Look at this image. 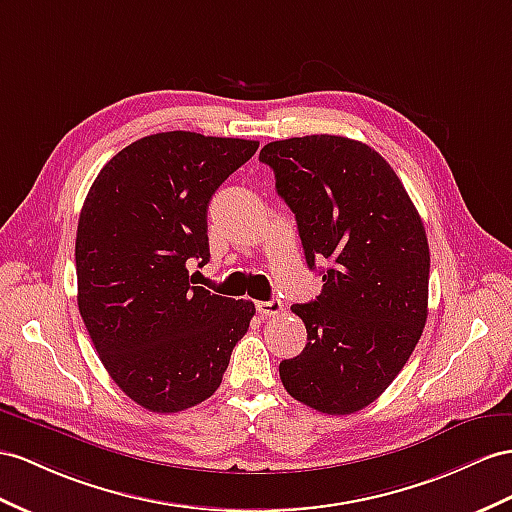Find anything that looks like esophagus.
I'll use <instances>...</instances> for the list:
<instances>
[{
	"label": "esophagus",
	"mask_w": 512,
	"mask_h": 512,
	"mask_svg": "<svg viewBox=\"0 0 512 512\" xmlns=\"http://www.w3.org/2000/svg\"><path fill=\"white\" fill-rule=\"evenodd\" d=\"M255 309H257L259 316L272 318V316H279V313L283 311V303H281V300H274V298L272 300H259Z\"/></svg>",
	"instance_id": "1"
}]
</instances>
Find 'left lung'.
Returning <instances> with one entry per match:
<instances>
[{
  "label": "left lung",
  "mask_w": 512,
  "mask_h": 512,
  "mask_svg": "<svg viewBox=\"0 0 512 512\" xmlns=\"http://www.w3.org/2000/svg\"><path fill=\"white\" fill-rule=\"evenodd\" d=\"M259 160L296 216L322 292L292 305L307 346L279 365L292 398L329 415L365 409L409 361L428 316L430 253L413 201L385 157L344 136L268 142Z\"/></svg>",
  "instance_id": "8db88e82"
}]
</instances>
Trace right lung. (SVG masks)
Returning a JSON list of instances; mask_svg holds the SVG:
<instances>
[{"label":"right lung","instance_id":"obj_1","mask_svg":"<svg viewBox=\"0 0 512 512\" xmlns=\"http://www.w3.org/2000/svg\"><path fill=\"white\" fill-rule=\"evenodd\" d=\"M257 140L194 131L144 136L90 186L77 222V307L112 381L153 413H177L220 387L251 300L192 285L209 261L207 205Z\"/></svg>","mask_w":512,"mask_h":512}]
</instances>
